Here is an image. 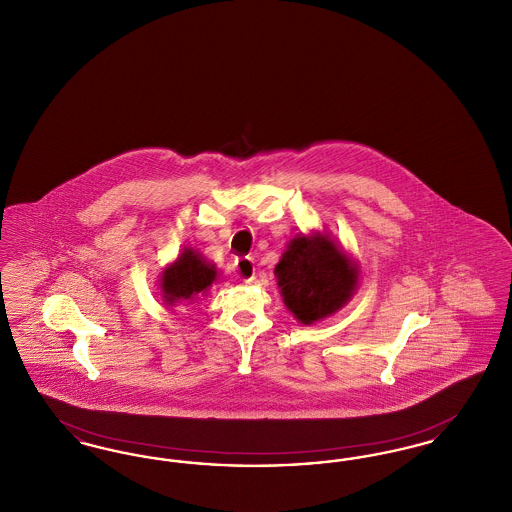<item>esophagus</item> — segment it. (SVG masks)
Returning a JSON list of instances; mask_svg holds the SVG:
<instances>
[{"mask_svg": "<svg viewBox=\"0 0 512 512\" xmlns=\"http://www.w3.org/2000/svg\"><path fill=\"white\" fill-rule=\"evenodd\" d=\"M234 272H236L242 280H245V282H253V280H255V263H253V259H249V257L236 259Z\"/></svg>", "mask_w": 512, "mask_h": 512, "instance_id": "obj_1", "label": "esophagus"}]
</instances>
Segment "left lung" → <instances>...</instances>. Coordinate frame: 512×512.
<instances>
[{"label": "left lung", "instance_id": "obj_1", "mask_svg": "<svg viewBox=\"0 0 512 512\" xmlns=\"http://www.w3.org/2000/svg\"><path fill=\"white\" fill-rule=\"evenodd\" d=\"M274 274L288 311L303 324L340 311L359 284V265L320 232L293 236Z\"/></svg>", "mask_w": 512, "mask_h": 512}]
</instances>
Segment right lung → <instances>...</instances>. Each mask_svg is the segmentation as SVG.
<instances>
[{
    "instance_id": "1",
    "label": "right lung",
    "mask_w": 512,
    "mask_h": 512,
    "mask_svg": "<svg viewBox=\"0 0 512 512\" xmlns=\"http://www.w3.org/2000/svg\"><path fill=\"white\" fill-rule=\"evenodd\" d=\"M217 280V267L205 261L192 247H186L178 259L161 274V295L167 305L192 303L205 295Z\"/></svg>"
}]
</instances>
